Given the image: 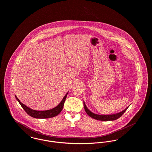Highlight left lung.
I'll return each mask as SVG.
<instances>
[{"instance_id": "1", "label": "left lung", "mask_w": 152, "mask_h": 152, "mask_svg": "<svg viewBox=\"0 0 152 152\" xmlns=\"http://www.w3.org/2000/svg\"><path fill=\"white\" fill-rule=\"evenodd\" d=\"M84 107L85 110L87 114L91 117H92L94 119L100 120V121H113V120H117V118H120L121 116H122L123 114L125 113V112L127 110V109L129 107L126 108L124 110L120 113L113 114V115H100L94 114L87 108V106L86 105V104L84 102Z\"/></svg>"}]
</instances>
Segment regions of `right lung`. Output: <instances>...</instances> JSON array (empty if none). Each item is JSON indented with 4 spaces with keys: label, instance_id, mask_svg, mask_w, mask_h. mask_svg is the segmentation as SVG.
I'll return each instance as SVG.
<instances>
[{
    "label": "right lung",
    "instance_id": "obj_1",
    "mask_svg": "<svg viewBox=\"0 0 152 152\" xmlns=\"http://www.w3.org/2000/svg\"><path fill=\"white\" fill-rule=\"evenodd\" d=\"M67 94L68 93L65 94L63 100L60 102V104L57 107L52 109L47 110H42V111L35 110H33L32 109L29 108L26 105H25L24 104L22 103L16 96H15V97L18 101L19 102L20 105L22 106V108L25 110V112L29 116L36 118H51V117L56 116L61 112V111L62 110L63 108L65 99L67 96Z\"/></svg>",
    "mask_w": 152,
    "mask_h": 152
}]
</instances>
